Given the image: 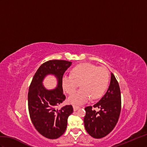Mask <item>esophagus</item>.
Wrapping results in <instances>:
<instances>
[{"label":"esophagus","instance_id":"1","mask_svg":"<svg viewBox=\"0 0 147 147\" xmlns=\"http://www.w3.org/2000/svg\"><path fill=\"white\" fill-rule=\"evenodd\" d=\"M73 110H74V111H77L78 109L80 108L79 107H78V106H76V105H73Z\"/></svg>","mask_w":147,"mask_h":147}]
</instances>
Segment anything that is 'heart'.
Instances as JSON below:
<instances>
[{
	"instance_id": "1",
	"label": "heart",
	"mask_w": 147,
	"mask_h": 147,
	"mask_svg": "<svg viewBox=\"0 0 147 147\" xmlns=\"http://www.w3.org/2000/svg\"><path fill=\"white\" fill-rule=\"evenodd\" d=\"M109 81L108 70L91 63H82L76 66L71 75H65L62 86L65 91L70 94L78 84L82 88L74 92L68 98V102L74 105H81L92 100L100 98L105 92Z\"/></svg>"
}]
</instances>
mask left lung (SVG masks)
I'll use <instances>...</instances> for the list:
<instances>
[{
	"label": "left lung",
	"mask_w": 147,
	"mask_h": 147,
	"mask_svg": "<svg viewBox=\"0 0 147 147\" xmlns=\"http://www.w3.org/2000/svg\"><path fill=\"white\" fill-rule=\"evenodd\" d=\"M121 108L119 86L111 73L110 84L106 94L93 107L85 108L86 116L84 123L87 133L95 139L107 136L118 123ZM94 108H98L99 111H95Z\"/></svg>",
	"instance_id": "1"
}]
</instances>
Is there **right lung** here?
I'll list each match as a JSON object with an SVG mask.
<instances>
[{
  "label": "right lung",
  "instance_id": "add662e5",
  "mask_svg": "<svg viewBox=\"0 0 147 147\" xmlns=\"http://www.w3.org/2000/svg\"><path fill=\"white\" fill-rule=\"evenodd\" d=\"M71 63L58 60L45 62L37 70L29 88L28 109L32 123L42 136L50 139H56L64 134L68 116L73 112L72 105L56 108L66 98L62 79ZM49 74L53 75L58 82L57 87L51 90L46 89L42 83Z\"/></svg>",
  "mask_w": 147,
  "mask_h": 147
}]
</instances>
